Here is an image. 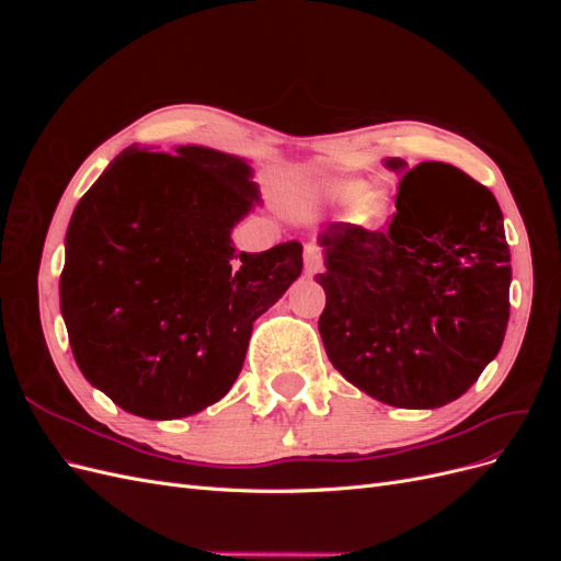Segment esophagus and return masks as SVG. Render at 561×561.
I'll list each match as a JSON object with an SVG mask.
<instances>
[{
    "label": "esophagus",
    "mask_w": 561,
    "mask_h": 561,
    "mask_svg": "<svg viewBox=\"0 0 561 561\" xmlns=\"http://www.w3.org/2000/svg\"><path fill=\"white\" fill-rule=\"evenodd\" d=\"M304 268H307V274L313 276V274H320L322 271V252L318 245H307V250H304Z\"/></svg>",
    "instance_id": "obj_1"
}]
</instances>
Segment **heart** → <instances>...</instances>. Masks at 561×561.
I'll use <instances>...</instances> for the list:
<instances>
[{
    "instance_id": "heart-1",
    "label": "heart",
    "mask_w": 561,
    "mask_h": 561,
    "mask_svg": "<svg viewBox=\"0 0 561 561\" xmlns=\"http://www.w3.org/2000/svg\"><path fill=\"white\" fill-rule=\"evenodd\" d=\"M318 198L328 206L353 208L360 206L365 222H377L383 213V201L379 194H371L369 186L360 180H328L318 186Z\"/></svg>"
}]
</instances>
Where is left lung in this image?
Segmentation results:
<instances>
[{"label":"left lung","mask_w":561,"mask_h":561,"mask_svg":"<svg viewBox=\"0 0 561 561\" xmlns=\"http://www.w3.org/2000/svg\"><path fill=\"white\" fill-rule=\"evenodd\" d=\"M402 173L381 231L332 222L320 233L325 290L318 330L330 363L363 393L435 410L480 379L511 318L503 213L463 171L423 161Z\"/></svg>","instance_id":"obj_1"}]
</instances>
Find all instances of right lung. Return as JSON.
Segmentation results:
<instances>
[{"label": "right lung", "mask_w": 561, "mask_h": 561, "mask_svg": "<svg viewBox=\"0 0 561 561\" xmlns=\"http://www.w3.org/2000/svg\"><path fill=\"white\" fill-rule=\"evenodd\" d=\"M250 178L217 149L128 147L77 203L60 311L81 375L122 410L171 421L222 400L252 322L299 278V241L233 248L260 203Z\"/></svg>", "instance_id": "1"}]
</instances>
